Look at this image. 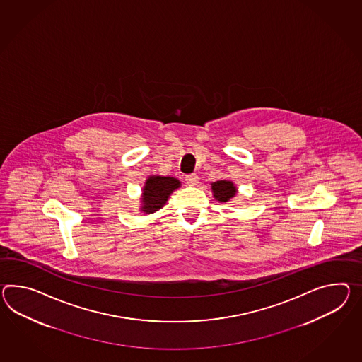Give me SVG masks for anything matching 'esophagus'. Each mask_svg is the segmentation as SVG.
<instances>
[{
	"instance_id": "1",
	"label": "esophagus",
	"mask_w": 362,
	"mask_h": 362,
	"mask_svg": "<svg viewBox=\"0 0 362 362\" xmlns=\"http://www.w3.org/2000/svg\"><path fill=\"white\" fill-rule=\"evenodd\" d=\"M185 182L188 185H196L199 182V177L196 174H189V175H185Z\"/></svg>"
}]
</instances>
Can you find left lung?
<instances>
[{"label":"left lung","mask_w":362,"mask_h":362,"mask_svg":"<svg viewBox=\"0 0 362 362\" xmlns=\"http://www.w3.org/2000/svg\"><path fill=\"white\" fill-rule=\"evenodd\" d=\"M212 191L214 197L221 203H226L237 194V188L229 180H218L213 183Z\"/></svg>","instance_id":"left-lung-1"}]
</instances>
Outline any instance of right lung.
<instances>
[{"mask_svg":"<svg viewBox=\"0 0 362 362\" xmlns=\"http://www.w3.org/2000/svg\"><path fill=\"white\" fill-rule=\"evenodd\" d=\"M180 185V182L171 177H149L144 187L142 211L153 213L162 208L168 196Z\"/></svg>","mask_w":362,"mask_h":362,"instance_id":"right-lung-1","label":"right lung"}]
</instances>
